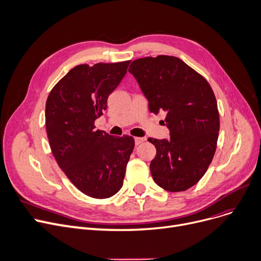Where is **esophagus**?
Returning a JSON list of instances; mask_svg holds the SVG:
<instances>
[{"label":"esophagus","instance_id":"1","mask_svg":"<svg viewBox=\"0 0 261 261\" xmlns=\"http://www.w3.org/2000/svg\"><path fill=\"white\" fill-rule=\"evenodd\" d=\"M145 141V138H143V137H136L135 138V143H136V145H139L140 143H142V142H144Z\"/></svg>","mask_w":261,"mask_h":261}]
</instances>
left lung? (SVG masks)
<instances>
[{"label":"left lung","instance_id":"8db88e82","mask_svg":"<svg viewBox=\"0 0 261 261\" xmlns=\"http://www.w3.org/2000/svg\"><path fill=\"white\" fill-rule=\"evenodd\" d=\"M130 72L151 113H166L170 139L147 140L156 147L150 170L170 192L185 191L200 180L215 156L220 129L217 100L207 80L174 56L134 60Z\"/></svg>","mask_w":261,"mask_h":261}]
</instances>
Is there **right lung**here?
<instances>
[{
    "instance_id": "obj_1",
    "label": "right lung",
    "mask_w": 261,
    "mask_h": 261,
    "mask_svg": "<svg viewBox=\"0 0 261 261\" xmlns=\"http://www.w3.org/2000/svg\"><path fill=\"white\" fill-rule=\"evenodd\" d=\"M129 63L79 65L47 96L45 127L52 153L70 181L90 197L107 198L121 189L134 150L132 136L114 137L94 125Z\"/></svg>"
}]
</instances>
